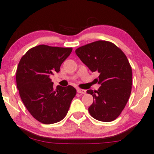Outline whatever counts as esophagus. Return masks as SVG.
Listing matches in <instances>:
<instances>
[{
    "instance_id": "obj_1",
    "label": "esophagus",
    "mask_w": 154,
    "mask_h": 154,
    "mask_svg": "<svg viewBox=\"0 0 154 154\" xmlns=\"http://www.w3.org/2000/svg\"><path fill=\"white\" fill-rule=\"evenodd\" d=\"M77 92L79 94H86V90H84V89H77Z\"/></svg>"
}]
</instances>
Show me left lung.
Instances as JSON below:
<instances>
[{"mask_svg":"<svg viewBox=\"0 0 154 154\" xmlns=\"http://www.w3.org/2000/svg\"><path fill=\"white\" fill-rule=\"evenodd\" d=\"M76 55L92 72H98L97 91L87 92L94 98L88 110L96 120L111 122L118 117L131 91L132 70L127 56L111 42L98 41L82 46Z\"/></svg>","mask_w":154,"mask_h":154,"instance_id":"8db88e82","label":"left lung"}]
</instances>
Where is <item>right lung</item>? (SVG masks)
Listing matches in <instances>:
<instances>
[{
	"label": "right lung",
	"mask_w": 154,
	"mask_h": 154,
	"mask_svg": "<svg viewBox=\"0 0 154 154\" xmlns=\"http://www.w3.org/2000/svg\"><path fill=\"white\" fill-rule=\"evenodd\" d=\"M72 48L38 45L21 58L16 70V85L21 100L31 115L43 124H54L67 115L76 94L74 87L53 88L50 76L60 72Z\"/></svg>",
	"instance_id": "add662e5"
}]
</instances>
